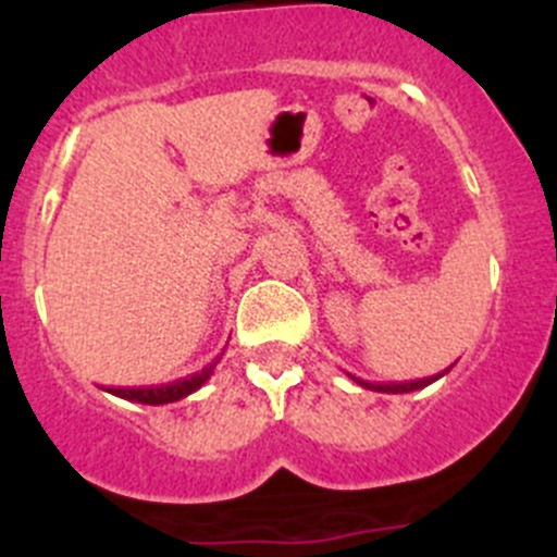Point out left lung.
I'll return each mask as SVG.
<instances>
[{"label": "left lung", "mask_w": 557, "mask_h": 557, "mask_svg": "<svg viewBox=\"0 0 557 557\" xmlns=\"http://www.w3.org/2000/svg\"><path fill=\"white\" fill-rule=\"evenodd\" d=\"M447 372V369H445ZM442 372V374H445ZM442 374H436V377H425V380H414V383H393V385H374V383H363V380H358V377H352V383H358L361 387H367V391H377V393H412V391H420V387H425V385H431L434 383V380H440Z\"/></svg>", "instance_id": "1"}]
</instances>
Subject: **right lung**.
<instances>
[{"mask_svg":"<svg viewBox=\"0 0 557 557\" xmlns=\"http://www.w3.org/2000/svg\"><path fill=\"white\" fill-rule=\"evenodd\" d=\"M215 363L218 361H212L210 367L201 369V372H196L194 377L177 380V383H170V385H159V387H110V393H112V396L126 398V401L153 404V407H159V404H172V401H180V398L190 396L194 391H199V387L212 377V372H215Z\"/></svg>","mask_w":557,"mask_h":557,"instance_id":"add662e5","label":"right lung"}]
</instances>
